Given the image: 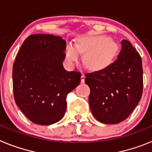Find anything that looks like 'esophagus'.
Returning a JSON list of instances; mask_svg holds the SVG:
<instances>
[{"instance_id":"34e87169","label":"esophagus","mask_w":152,"mask_h":152,"mask_svg":"<svg viewBox=\"0 0 152 152\" xmlns=\"http://www.w3.org/2000/svg\"><path fill=\"white\" fill-rule=\"evenodd\" d=\"M84 80H85V75L84 74H82L81 75V77H80V81H81V83H84Z\"/></svg>"}]
</instances>
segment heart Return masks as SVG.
Wrapping results in <instances>:
<instances>
[{"label":"heart","mask_w":152,"mask_h":152,"mask_svg":"<svg viewBox=\"0 0 152 152\" xmlns=\"http://www.w3.org/2000/svg\"><path fill=\"white\" fill-rule=\"evenodd\" d=\"M118 52V45L110 39L103 36H84L77 39L75 47L68 45L66 59L69 64L76 62L79 54L85 52L83 62L88 68L100 70L108 66L113 61Z\"/></svg>","instance_id":"obj_1"}]
</instances>
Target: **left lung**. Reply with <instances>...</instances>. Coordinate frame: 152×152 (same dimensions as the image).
<instances>
[{"mask_svg":"<svg viewBox=\"0 0 152 152\" xmlns=\"http://www.w3.org/2000/svg\"><path fill=\"white\" fill-rule=\"evenodd\" d=\"M118 58L103 69L86 73L93 115L100 123L124 121L140 101L143 69L139 53L129 42L122 40Z\"/></svg>","mask_w":152,"mask_h":152,"instance_id":"left-lung-1","label":"left lung"}]
</instances>
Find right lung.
Listing matches in <instances>:
<instances>
[{"mask_svg": "<svg viewBox=\"0 0 152 152\" xmlns=\"http://www.w3.org/2000/svg\"><path fill=\"white\" fill-rule=\"evenodd\" d=\"M66 42L50 34L30 35L13 66L16 104L33 123H57L66 110L67 95L80 82V72L63 68Z\"/></svg>", "mask_w": 152, "mask_h": 152, "instance_id": "1", "label": "right lung"}]
</instances>
